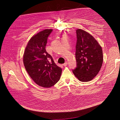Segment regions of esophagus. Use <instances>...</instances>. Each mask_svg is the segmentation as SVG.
Returning a JSON list of instances; mask_svg holds the SVG:
<instances>
[{"label":"esophagus","instance_id":"34e87169","mask_svg":"<svg viewBox=\"0 0 120 120\" xmlns=\"http://www.w3.org/2000/svg\"><path fill=\"white\" fill-rule=\"evenodd\" d=\"M68 63L67 61H66L64 64H63V65L64 67H66V66H67L68 65Z\"/></svg>","mask_w":120,"mask_h":120}]
</instances>
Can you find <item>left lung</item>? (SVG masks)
I'll return each mask as SVG.
<instances>
[{
    "instance_id": "obj_1",
    "label": "left lung",
    "mask_w": 120,
    "mask_h": 120,
    "mask_svg": "<svg viewBox=\"0 0 120 120\" xmlns=\"http://www.w3.org/2000/svg\"><path fill=\"white\" fill-rule=\"evenodd\" d=\"M76 32L77 67L73 72L80 81L87 82L92 80L101 69L103 61L102 49L90 33L79 29Z\"/></svg>"
}]
</instances>
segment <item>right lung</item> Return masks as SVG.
I'll return each mask as SVG.
<instances>
[{
    "instance_id": "right-lung-1",
    "label": "right lung",
    "mask_w": 120,
    "mask_h": 120,
    "mask_svg": "<svg viewBox=\"0 0 120 120\" xmlns=\"http://www.w3.org/2000/svg\"><path fill=\"white\" fill-rule=\"evenodd\" d=\"M52 29H45L34 35L29 41L23 56L28 74L38 85L50 88L60 79L61 68L54 62L45 50L47 38Z\"/></svg>"
}]
</instances>
